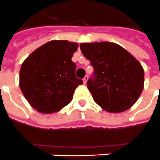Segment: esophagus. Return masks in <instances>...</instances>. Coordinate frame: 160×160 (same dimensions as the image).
<instances>
[{
  "label": "esophagus",
  "mask_w": 160,
  "mask_h": 160,
  "mask_svg": "<svg viewBox=\"0 0 160 160\" xmlns=\"http://www.w3.org/2000/svg\"><path fill=\"white\" fill-rule=\"evenodd\" d=\"M87 80H88V76H87V75H86V76L84 77V79H83L84 84H86V82H87Z\"/></svg>",
  "instance_id": "34e87169"
}]
</instances>
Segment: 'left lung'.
Returning a JSON list of instances; mask_svg holds the SVG:
<instances>
[{"mask_svg":"<svg viewBox=\"0 0 160 160\" xmlns=\"http://www.w3.org/2000/svg\"><path fill=\"white\" fill-rule=\"evenodd\" d=\"M80 50L94 68L87 88L100 107L121 113L138 100L144 87L142 66L131 53L113 42L81 43Z\"/></svg>","mask_w":160,"mask_h":160,"instance_id":"left-lung-1","label":"left lung"}]
</instances>
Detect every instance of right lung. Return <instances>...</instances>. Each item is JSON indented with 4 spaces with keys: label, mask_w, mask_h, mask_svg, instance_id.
I'll list each match as a JSON object with an SVG mask.
<instances>
[{
    "label": "right lung",
    "mask_w": 160,
    "mask_h": 160,
    "mask_svg": "<svg viewBox=\"0 0 160 160\" xmlns=\"http://www.w3.org/2000/svg\"><path fill=\"white\" fill-rule=\"evenodd\" d=\"M78 47L76 42L53 40L38 47L22 63L20 89L38 112L49 114L60 111L83 83L75 76L76 65L71 60Z\"/></svg>",
    "instance_id": "obj_1"
}]
</instances>
